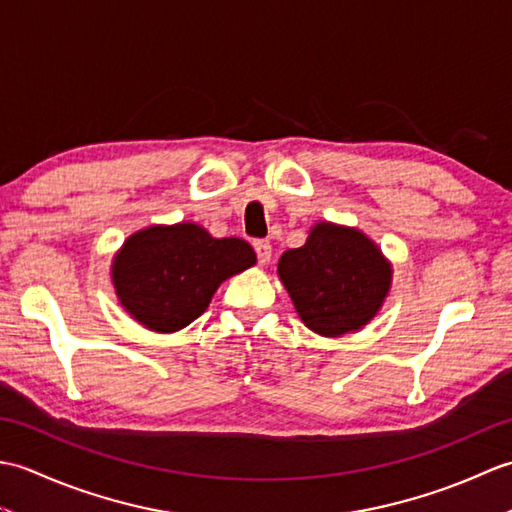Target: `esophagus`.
<instances>
[{
	"mask_svg": "<svg viewBox=\"0 0 512 512\" xmlns=\"http://www.w3.org/2000/svg\"><path fill=\"white\" fill-rule=\"evenodd\" d=\"M253 248H255V255H257V262L259 264H268L270 262V255H273V250H270V244L266 242V239H255Z\"/></svg>",
	"mask_w": 512,
	"mask_h": 512,
	"instance_id": "34e87169",
	"label": "esophagus"
}]
</instances>
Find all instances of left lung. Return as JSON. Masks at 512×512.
<instances>
[{"label": "left lung", "instance_id": "8db88e82", "mask_svg": "<svg viewBox=\"0 0 512 512\" xmlns=\"http://www.w3.org/2000/svg\"><path fill=\"white\" fill-rule=\"evenodd\" d=\"M279 277L312 332L341 336L363 328L383 306L391 268L356 228L317 224L306 244L279 259Z\"/></svg>", "mask_w": 512, "mask_h": 512}]
</instances>
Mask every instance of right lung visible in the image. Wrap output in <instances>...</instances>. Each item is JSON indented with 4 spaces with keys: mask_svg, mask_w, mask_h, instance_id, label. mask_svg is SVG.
Listing matches in <instances>:
<instances>
[{
    "mask_svg": "<svg viewBox=\"0 0 512 512\" xmlns=\"http://www.w3.org/2000/svg\"><path fill=\"white\" fill-rule=\"evenodd\" d=\"M255 264L244 239H215L198 224L151 226L123 244L112 266L125 310L156 332L187 328L226 277Z\"/></svg>",
    "mask_w": 512,
    "mask_h": 512,
    "instance_id": "right-lung-1",
    "label": "right lung"
}]
</instances>
